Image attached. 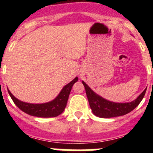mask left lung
Returning a JSON list of instances; mask_svg holds the SVG:
<instances>
[{
  "instance_id": "left-lung-1",
  "label": "left lung",
  "mask_w": 153,
  "mask_h": 153,
  "mask_svg": "<svg viewBox=\"0 0 153 153\" xmlns=\"http://www.w3.org/2000/svg\"><path fill=\"white\" fill-rule=\"evenodd\" d=\"M86 90V96L88 99L92 112L95 116L100 118H111L123 116L130 113L140 103L145 96L146 89L140 94L135 100L129 102H115L102 98L93 92L90 86L85 82L82 81Z\"/></svg>"
}]
</instances>
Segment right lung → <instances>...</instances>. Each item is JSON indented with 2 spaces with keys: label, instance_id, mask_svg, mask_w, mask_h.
I'll return each instance as SVG.
<instances>
[{
  "label": "right lung",
  "instance_id": "obj_1",
  "mask_svg": "<svg viewBox=\"0 0 153 153\" xmlns=\"http://www.w3.org/2000/svg\"><path fill=\"white\" fill-rule=\"evenodd\" d=\"M78 80V77H76L71 82L63 86V88L58 94L57 97L51 102L45 103L33 104L23 102L19 100L8 90L9 95L11 97L12 100L16 104V106L21 109L23 112L29 114L30 116L43 118H49V117H56L61 114L67 106L69 95H70L72 86Z\"/></svg>",
  "mask_w": 153,
  "mask_h": 153
}]
</instances>
